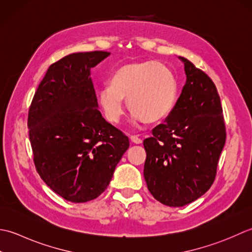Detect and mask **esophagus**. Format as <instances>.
Masks as SVG:
<instances>
[{
	"instance_id": "1",
	"label": "esophagus",
	"mask_w": 252,
	"mask_h": 252,
	"mask_svg": "<svg viewBox=\"0 0 252 252\" xmlns=\"http://www.w3.org/2000/svg\"><path fill=\"white\" fill-rule=\"evenodd\" d=\"M130 141L136 143V145H140V143H142V139H140L138 136H130Z\"/></svg>"
}]
</instances>
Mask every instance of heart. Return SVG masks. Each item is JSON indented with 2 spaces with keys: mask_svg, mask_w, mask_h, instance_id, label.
Wrapping results in <instances>:
<instances>
[{
  "mask_svg": "<svg viewBox=\"0 0 252 252\" xmlns=\"http://www.w3.org/2000/svg\"><path fill=\"white\" fill-rule=\"evenodd\" d=\"M177 99L173 71L157 61L131 62L113 73L110 86L99 92V105L105 119L119 123L125 114L124 100L133 111L135 123H158L172 112Z\"/></svg>",
  "mask_w": 252,
  "mask_h": 252,
  "instance_id": "heart-1",
  "label": "heart"
}]
</instances>
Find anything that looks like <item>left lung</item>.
Returning <instances> with one entry per match:
<instances>
[{"label": "left lung", "instance_id": "8db88e82", "mask_svg": "<svg viewBox=\"0 0 252 252\" xmlns=\"http://www.w3.org/2000/svg\"><path fill=\"white\" fill-rule=\"evenodd\" d=\"M179 60L186 84L165 123L143 140L148 189L168 207H183L209 190L226 139L217 87L190 61Z\"/></svg>", "mask_w": 252, "mask_h": 252}]
</instances>
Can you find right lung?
I'll use <instances>...</instances> for the list:
<instances>
[{"mask_svg": "<svg viewBox=\"0 0 252 252\" xmlns=\"http://www.w3.org/2000/svg\"><path fill=\"white\" fill-rule=\"evenodd\" d=\"M111 53L69 54L50 66L30 105L29 139L42 181L70 202L97 198L129 147L97 110L90 69Z\"/></svg>", "mask_w": 252, "mask_h": 252, "instance_id": "1", "label": "right lung"}]
</instances>
